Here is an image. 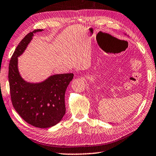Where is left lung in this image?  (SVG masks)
<instances>
[{"instance_id": "obj_1", "label": "left lung", "mask_w": 156, "mask_h": 156, "mask_svg": "<svg viewBox=\"0 0 156 156\" xmlns=\"http://www.w3.org/2000/svg\"><path fill=\"white\" fill-rule=\"evenodd\" d=\"M125 35H126V34H125Z\"/></svg>"}]
</instances>
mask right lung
Instances as JSON below:
<instances>
[{
  "mask_svg": "<svg viewBox=\"0 0 156 156\" xmlns=\"http://www.w3.org/2000/svg\"><path fill=\"white\" fill-rule=\"evenodd\" d=\"M43 30H34L19 44L9 62L8 79L12 105L21 117L34 127L48 128L58 123L65 115V92L73 74H54L38 83L22 78L18 58L26 51L34 34Z\"/></svg>",
  "mask_w": 156,
  "mask_h": 156,
  "instance_id": "obj_1",
  "label": "right lung"
}]
</instances>
